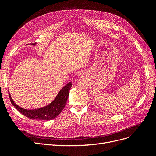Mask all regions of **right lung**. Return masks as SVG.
Segmentation results:
<instances>
[{
  "instance_id": "obj_1",
  "label": "right lung",
  "mask_w": 156,
  "mask_h": 156,
  "mask_svg": "<svg viewBox=\"0 0 156 156\" xmlns=\"http://www.w3.org/2000/svg\"><path fill=\"white\" fill-rule=\"evenodd\" d=\"M71 86L72 83L71 82L68 83L61 90L54 101H52L50 104L47 105L45 107L34 110L24 109L19 107L18 105L14 103L9 93V95L11 104L24 116L31 119L48 121L56 118L63 110L68 99L69 90Z\"/></svg>"
}]
</instances>
